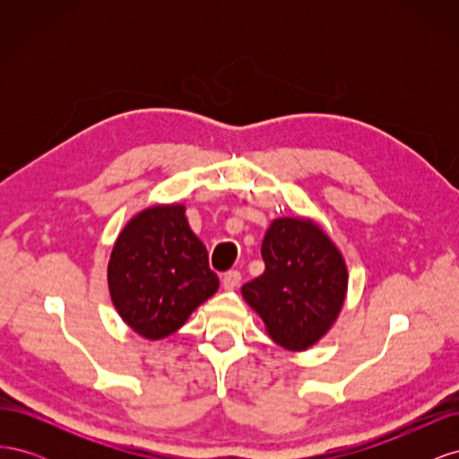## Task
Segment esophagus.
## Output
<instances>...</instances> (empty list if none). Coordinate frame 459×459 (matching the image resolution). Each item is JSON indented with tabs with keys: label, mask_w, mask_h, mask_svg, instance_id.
<instances>
[{
	"label": "esophagus",
	"mask_w": 459,
	"mask_h": 459,
	"mask_svg": "<svg viewBox=\"0 0 459 459\" xmlns=\"http://www.w3.org/2000/svg\"><path fill=\"white\" fill-rule=\"evenodd\" d=\"M241 283V273L238 270H230L224 275H221V285L228 290H233L235 287H239Z\"/></svg>",
	"instance_id": "34e87169"
}]
</instances>
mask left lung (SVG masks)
Listing matches in <instances>:
<instances>
[{"instance_id": "1", "label": "left lung", "mask_w": 459, "mask_h": 459, "mask_svg": "<svg viewBox=\"0 0 459 459\" xmlns=\"http://www.w3.org/2000/svg\"><path fill=\"white\" fill-rule=\"evenodd\" d=\"M260 253L266 272L241 293L277 344L304 351L325 335L342 307L344 260L314 221L299 218L272 221Z\"/></svg>"}]
</instances>
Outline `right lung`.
Segmentation results:
<instances>
[{
	"label": "right lung",
	"instance_id": "1",
	"mask_svg": "<svg viewBox=\"0 0 459 459\" xmlns=\"http://www.w3.org/2000/svg\"><path fill=\"white\" fill-rule=\"evenodd\" d=\"M108 289L124 322L152 341L216 293L218 275L182 204L152 206L128 221L108 260Z\"/></svg>",
	"mask_w": 459,
	"mask_h": 459
}]
</instances>
